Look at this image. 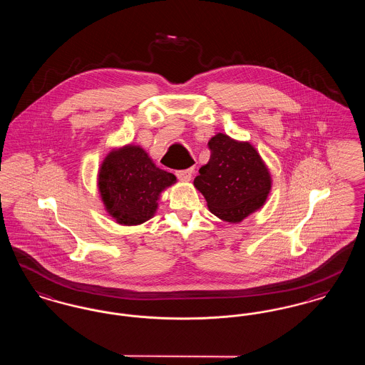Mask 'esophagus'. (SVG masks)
Segmentation results:
<instances>
[{
  "label": "esophagus",
  "instance_id": "1",
  "mask_svg": "<svg viewBox=\"0 0 365 365\" xmlns=\"http://www.w3.org/2000/svg\"><path fill=\"white\" fill-rule=\"evenodd\" d=\"M175 175L178 176V179L180 180H190L191 175H192V168H187V170H179L176 171Z\"/></svg>",
  "mask_w": 365,
  "mask_h": 365
}]
</instances>
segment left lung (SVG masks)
<instances>
[{"label":"left lung","instance_id":"1","mask_svg":"<svg viewBox=\"0 0 365 365\" xmlns=\"http://www.w3.org/2000/svg\"><path fill=\"white\" fill-rule=\"evenodd\" d=\"M208 164L200 168L194 186L213 215L238 223L260 208L271 190L269 173L256 149L217 134L208 142Z\"/></svg>","mask_w":365,"mask_h":365}]
</instances>
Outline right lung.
Masks as SVG:
<instances>
[{
    "mask_svg": "<svg viewBox=\"0 0 365 365\" xmlns=\"http://www.w3.org/2000/svg\"><path fill=\"white\" fill-rule=\"evenodd\" d=\"M175 180V175L156 167L143 149L125 146L105 158L98 187L109 215L133 226L153 216L160 192Z\"/></svg>",
    "mask_w": 365,
    "mask_h": 365,
    "instance_id": "add662e5",
    "label": "right lung"
}]
</instances>
